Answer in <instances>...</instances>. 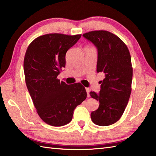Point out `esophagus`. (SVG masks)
Here are the masks:
<instances>
[{"mask_svg":"<svg viewBox=\"0 0 156 156\" xmlns=\"http://www.w3.org/2000/svg\"><path fill=\"white\" fill-rule=\"evenodd\" d=\"M86 91H87V97H90V88H86Z\"/></svg>","mask_w":156,"mask_h":156,"instance_id":"1","label":"esophagus"}]
</instances>
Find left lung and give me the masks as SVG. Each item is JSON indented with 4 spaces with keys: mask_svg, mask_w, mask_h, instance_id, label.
I'll use <instances>...</instances> for the list:
<instances>
[{
    "mask_svg": "<svg viewBox=\"0 0 156 156\" xmlns=\"http://www.w3.org/2000/svg\"><path fill=\"white\" fill-rule=\"evenodd\" d=\"M82 36L97 47V72L105 74L99 93L90 92V97L99 102L98 109L91 112V120L99 126H109L121 118L130 96L133 68L130 52L120 38L105 30Z\"/></svg>",
    "mask_w": 156,
    "mask_h": 156,
    "instance_id": "left-lung-1",
    "label": "left lung"
}]
</instances>
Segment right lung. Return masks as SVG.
<instances>
[{"label":"right lung","mask_w":156,"mask_h":156,"mask_svg":"<svg viewBox=\"0 0 156 156\" xmlns=\"http://www.w3.org/2000/svg\"><path fill=\"white\" fill-rule=\"evenodd\" d=\"M81 37L62 34L41 36L30 44L23 61L27 90L38 115L45 123L62 126L72 120L75 108L87 94L80 83L57 79L66 66V54Z\"/></svg>","instance_id":"add662e5"}]
</instances>
